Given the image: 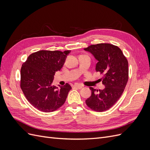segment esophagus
<instances>
[{
	"mask_svg": "<svg viewBox=\"0 0 150 150\" xmlns=\"http://www.w3.org/2000/svg\"><path fill=\"white\" fill-rule=\"evenodd\" d=\"M82 87H83L82 85L78 84H76L73 86V88H76V89H81V88H82Z\"/></svg>",
	"mask_w": 150,
	"mask_h": 150,
	"instance_id": "obj_1",
	"label": "esophagus"
}]
</instances>
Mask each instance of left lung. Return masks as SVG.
<instances>
[{
	"label": "left lung",
	"instance_id": "8db88e82",
	"mask_svg": "<svg viewBox=\"0 0 150 150\" xmlns=\"http://www.w3.org/2000/svg\"><path fill=\"white\" fill-rule=\"evenodd\" d=\"M84 49L98 60L96 71L103 75L101 80L105 86L103 90L90 87L91 95L86 103L93 111H107L118 101L128 83V60L118 47L109 43L91 45Z\"/></svg>",
	"mask_w": 150,
	"mask_h": 150
}]
</instances>
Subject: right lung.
<instances>
[{"label": "right lung", "instance_id": "1", "mask_svg": "<svg viewBox=\"0 0 150 150\" xmlns=\"http://www.w3.org/2000/svg\"><path fill=\"white\" fill-rule=\"evenodd\" d=\"M70 52L42 50L31 54L22 64L21 89L28 101L39 111H56L65 103L71 86L66 83L57 88L52 82L56 72L61 70Z\"/></svg>", "mask_w": 150, "mask_h": 150}]
</instances>
